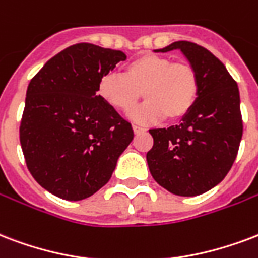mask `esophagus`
Returning <instances> with one entry per match:
<instances>
[{"label": "esophagus", "mask_w": 258, "mask_h": 258, "mask_svg": "<svg viewBox=\"0 0 258 258\" xmlns=\"http://www.w3.org/2000/svg\"><path fill=\"white\" fill-rule=\"evenodd\" d=\"M133 132L135 133H141V132H145V129L141 126H137V125H133Z\"/></svg>", "instance_id": "1"}]
</instances>
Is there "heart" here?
<instances>
[{"mask_svg":"<svg viewBox=\"0 0 258 258\" xmlns=\"http://www.w3.org/2000/svg\"><path fill=\"white\" fill-rule=\"evenodd\" d=\"M199 91V75L190 63L173 62L151 53L133 58L123 67L122 76L108 73L98 84L100 99L121 113L136 106L141 92L145 103L131 114L140 123L185 118L195 106Z\"/></svg>","mask_w":258,"mask_h":258,"instance_id":"heart-1","label":"heart"}]
</instances>
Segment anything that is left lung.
<instances>
[{
	"instance_id": "8db88e82",
	"label": "left lung",
	"mask_w": 258,
	"mask_h": 258,
	"mask_svg": "<svg viewBox=\"0 0 258 258\" xmlns=\"http://www.w3.org/2000/svg\"><path fill=\"white\" fill-rule=\"evenodd\" d=\"M181 50L197 71L200 91L179 125L150 129L152 177L173 195H203L223 181L237 158L243 132L237 81L207 48L179 40L156 53Z\"/></svg>"
}]
</instances>
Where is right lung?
<instances>
[{
	"label": "right lung",
	"instance_id": "obj_1",
	"mask_svg": "<svg viewBox=\"0 0 258 258\" xmlns=\"http://www.w3.org/2000/svg\"><path fill=\"white\" fill-rule=\"evenodd\" d=\"M125 59L119 50L77 43L30 81L21 150L31 175L51 195L79 201L96 193L133 140L131 123L98 95L100 79Z\"/></svg>",
	"mask_w": 258,
	"mask_h": 258
}]
</instances>
